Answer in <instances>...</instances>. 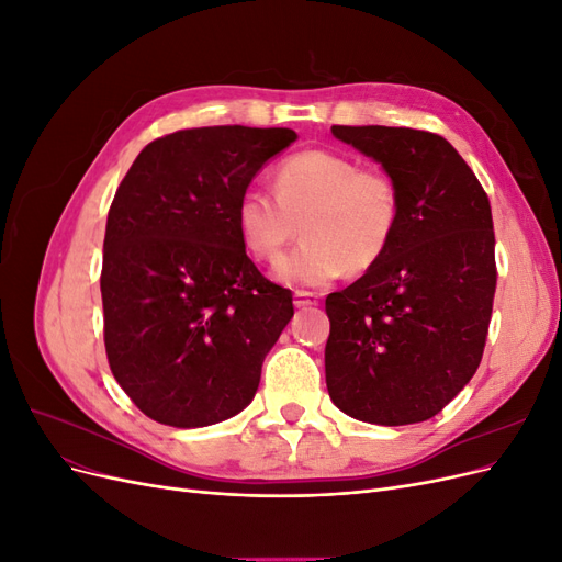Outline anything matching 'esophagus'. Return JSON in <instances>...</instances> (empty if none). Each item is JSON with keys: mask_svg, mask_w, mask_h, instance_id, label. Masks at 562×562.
<instances>
[{"mask_svg": "<svg viewBox=\"0 0 562 562\" xmlns=\"http://www.w3.org/2000/svg\"><path fill=\"white\" fill-rule=\"evenodd\" d=\"M293 302H295L297 310L300 307H312V304L318 302V295L312 293V291H295L293 293Z\"/></svg>", "mask_w": 562, "mask_h": 562, "instance_id": "1", "label": "esophagus"}]
</instances>
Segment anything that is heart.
<instances>
[{
  "label": "heart",
  "instance_id": "heart-1",
  "mask_svg": "<svg viewBox=\"0 0 562 562\" xmlns=\"http://www.w3.org/2000/svg\"><path fill=\"white\" fill-rule=\"evenodd\" d=\"M403 215L398 182L378 168L330 149H302L274 171V194L246 187L234 223L244 248L258 262L277 260L297 234L304 241L277 262L285 283L326 285L366 274L394 244Z\"/></svg>",
  "mask_w": 562,
  "mask_h": 562
}]
</instances>
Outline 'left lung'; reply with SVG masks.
I'll return each mask as SVG.
<instances>
[{"label": "left lung", "instance_id": "obj_1", "mask_svg": "<svg viewBox=\"0 0 562 562\" xmlns=\"http://www.w3.org/2000/svg\"><path fill=\"white\" fill-rule=\"evenodd\" d=\"M398 182L401 227L378 267L326 297V384L353 419H431L479 370L497 288L490 199L436 133L333 126Z\"/></svg>", "mask_w": 562, "mask_h": 562}]
</instances>
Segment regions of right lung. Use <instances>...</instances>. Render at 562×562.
<instances>
[{"label":"right lung","instance_id":"right-lung-1","mask_svg":"<svg viewBox=\"0 0 562 562\" xmlns=\"http://www.w3.org/2000/svg\"><path fill=\"white\" fill-rule=\"evenodd\" d=\"M291 128L203 126L151 140L108 213L100 293L114 380L149 419L209 427L241 413L293 295L246 255L236 199Z\"/></svg>","mask_w":562,"mask_h":562}]
</instances>
